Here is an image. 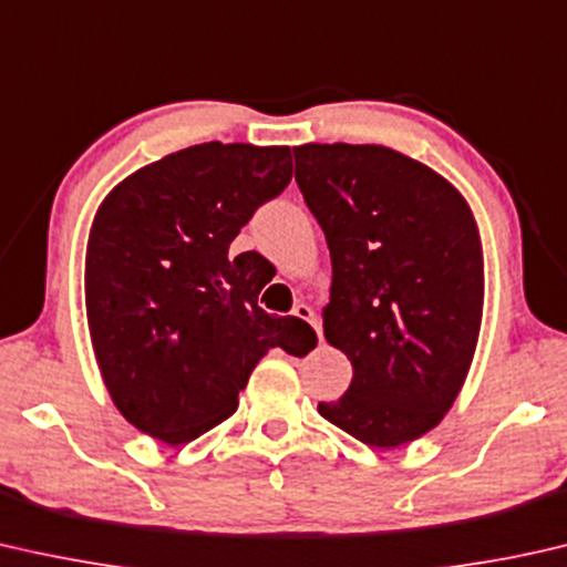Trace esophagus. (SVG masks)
Wrapping results in <instances>:
<instances>
[{
  "label": "esophagus",
  "instance_id": "esophagus-1",
  "mask_svg": "<svg viewBox=\"0 0 567 567\" xmlns=\"http://www.w3.org/2000/svg\"><path fill=\"white\" fill-rule=\"evenodd\" d=\"M291 315H293V317H299V319H303V322H309L311 327H315L317 338L322 340V322H319V317L315 315V309H311L309 303H297V307H293Z\"/></svg>",
  "mask_w": 567,
  "mask_h": 567
}]
</instances>
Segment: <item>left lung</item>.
Wrapping results in <instances>:
<instances>
[{
    "mask_svg": "<svg viewBox=\"0 0 567 567\" xmlns=\"http://www.w3.org/2000/svg\"><path fill=\"white\" fill-rule=\"evenodd\" d=\"M297 184L332 260L324 338L352 363L319 414L371 447L414 442L461 393L483 317V248L465 196L383 145H299Z\"/></svg>",
    "mask_w": 567,
    "mask_h": 567,
    "instance_id": "obj_1",
    "label": "left lung"
}]
</instances>
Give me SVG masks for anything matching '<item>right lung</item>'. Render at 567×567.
Masks as SVG:
<instances>
[{
	"instance_id": "obj_1",
	"label": "right lung",
	"mask_w": 567,
	"mask_h": 567,
	"mask_svg": "<svg viewBox=\"0 0 567 567\" xmlns=\"http://www.w3.org/2000/svg\"><path fill=\"white\" fill-rule=\"evenodd\" d=\"M291 174L286 145L202 143L130 174L96 209L89 334L114 406L153 440H196L235 414L268 350H299L307 322L258 307L264 258L229 252Z\"/></svg>"
}]
</instances>
